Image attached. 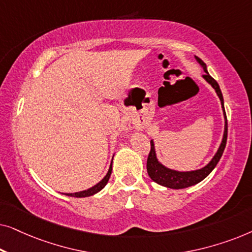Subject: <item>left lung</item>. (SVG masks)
Returning <instances> with one entry per match:
<instances>
[{"instance_id":"left-lung-1","label":"left lung","mask_w":252,"mask_h":252,"mask_svg":"<svg viewBox=\"0 0 252 252\" xmlns=\"http://www.w3.org/2000/svg\"><path fill=\"white\" fill-rule=\"evenodd\" d=\"M195 58H196V61L201 64V66L203 67V70H204V72H205V74L203 75V78H204L205 80L212 86L213 89H215L217 93V95H218L220 102H221L223 116H225V130H223L222 141H221V143H220L219 149L216 153L215 156H213L211 161H210L208 165H205L204 167L199 168V170H196V171L180 172V171L171 170V168L164 166V165L157 159L154 141L153 140L150 141L151 149H150L149 156H148V160H147L148 174H149L151 180L156 182V184L164 186V187H167V188H172V189L187 188V187H190V186L198 184V182H201L202 180H204V179L213 171V168L217 166V164H218V161L220 160V158H221L222 154H223V150H225L226 142H227V118H226L225 109H223V97H222L221 91H220L218 82H217L215 79H213L211 75L209 74L208 70H206V65L204 62H203L201 58H198L196 56H195Z\"/></svg>"}]
</instances>
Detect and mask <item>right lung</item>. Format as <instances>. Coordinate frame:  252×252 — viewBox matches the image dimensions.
I'll list each match as a JSON object with an SVG mask.
<instances>
[{"label": "right lung", "mask_w": 252, "mask_h": 252, "mask_svg": "<svg viewBox=\"0 0 252 252\" xmlns=\"http://www.w3.org/2000/svg\"><path fill=\"white\" fill-rule=\"evenodd\" d=\"M111 172H112V161H111V164H110L108 173H106L105 177L103 178L102 180L98 182V184H96L95 186H93L92 188L87 189V190H82V191H79V192H73V194H72V192H68V194H65V195L72 196V197H88V196L94 195V194H96V192H98L99 190H102V189L105 187V185L108 184V181H109V179H110V175H111Z\"/></svg>", "instance_id": "right-lung-1"}]
</instances>
